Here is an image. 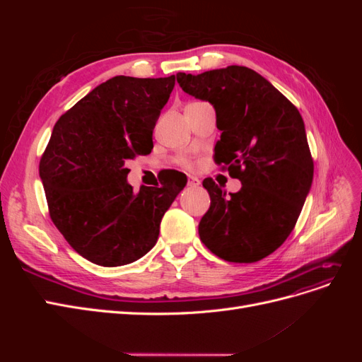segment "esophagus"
I'll return each mask as SVG.
<instances>
[{
	"label": "esophagus",
	"mask_w": 362,
	"mask_h": 362,
	"mask_svg": "<svg viewBox=\"0 0 362 362\" xmlns=\"http://www.w3.org/2000/svg\"><path fill=\"white\" fill-rule=\"evenodd\" d=\"M198 185H201L199 178L193 177V175H189V187H198Z\"/></svg>",
	"instance_id": "1"
}]
</instances>
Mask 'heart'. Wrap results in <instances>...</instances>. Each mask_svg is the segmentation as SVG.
Segmentation results:
<instances>
[{
    "label": "heart",
    "mask_w": 362,
    "mask_h": 362,
    "mask_svg": "<svg viewBox=\"0 0 362 362\" xmlns=\"http://www.w3.org/2000/svg\"><path fill=\"white\" fill-rule=\"evenodd\" d=\"M181 163H184V164H189V161H187V160H184V158L181 160Z\"/></svg>",
    "instance_id": "b5f03b06"
}]
</instances>
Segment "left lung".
<instances>
[{
	"label": "left lung",
	"instance_id": "obj_1",
	"mask_svg": "<svg viewBox=\"0 0 362 362\" xmlns=\"http://www.w3.org/2000/svg\"><path fill=\"white\" fill-rule=\"evenodd\" d=\"M177 81L214 107L222 131L214 160L242 182L226 194L204 180L211 205L199 223L202 243L225 261H259L286 242L311 189L314 163L303 119L275 86L245 66L178 72Z\"/></svg>",
	"mask_w": 362,
	"mask_h": 362
}]
</instances>
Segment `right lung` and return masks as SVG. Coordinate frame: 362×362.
I'll return each instance as SVG.
<instances>
[{
  "mask_svg": "<svg viewBox=\"0 0 362 362\" xmlns=\"http://www.w3.org/2000/svg\"><path fill=\"white\" fill-rule=\"evenodd\" d=\"M175 86L117 75L96 86L54 125L39 164L49 216L74 250L93 264L125 266L156 246L161 218L187 177L166 170L133 192L128 160L154 148L152 131Z\"/></svg>",
  "mask_w": 362,
  "mask_h": 362,
  "instance_id": "obj_1",
  "label": "right lung"
}]
</instances>
